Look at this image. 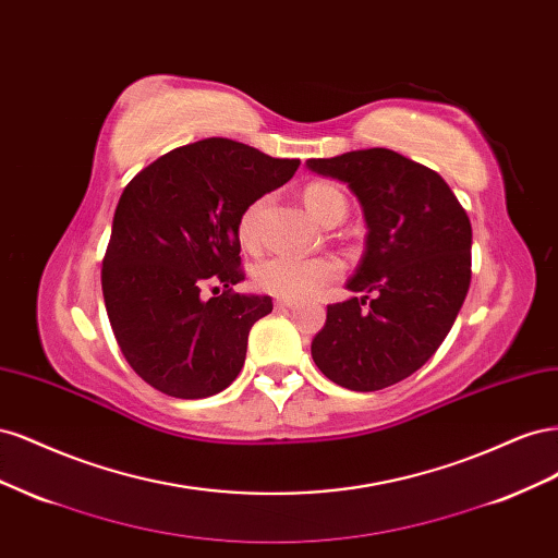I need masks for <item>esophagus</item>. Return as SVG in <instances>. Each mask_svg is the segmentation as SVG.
I'll return each instance as SVG.
<instances>
[{"instance_id":"esophagus-1","label":"esophagus","mask_w":558,"mask_h":558,"mask_svg":"<svg viewBox=\"0 0 558 558\" xmlns=\"http://www.w3.org/2000/svg\"><path fill=\"white\" fill-rule=\"evenodd\" d=\"M293 305H295V300H286V298H279V300L275 302L277 310H291Z\"/></svg>"}]
</instances>
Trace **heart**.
I'll return each mask as SVG.
<instances>
[{"label":"heart","instance_id":"1","mask_svg":"<svg viewBox=\"0 0 558 558\" xmlns=\"http://www.w3.org/2000/svg\"><path fill=\"white\" fill-rule=\"evenodd\" d=\"M302 199H305V207L318 226H324L337 209L347 211L344 195L328 183L307 185L305 193H302ZM263 207L265 199H256L244 209L240 218V240L248 248L258 244V221ZM337 275H340V263L328 256H272L253 269V281H256L260 291L275 298L305 300L316 295L320 289H326Z\"/></svg>","mask_w":558,"mask_h":558}]
</instances>
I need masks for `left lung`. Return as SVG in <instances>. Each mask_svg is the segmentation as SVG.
<instances>
[{"label": "left lung", "instance_id": "8db88e82", "mask_svg": "<svg viewBox=\"0 0 558 558\" xmlns=\"http://www.w3.org/2000/svg\"><path fill=\"white\" fill-rule=\"evenodd\" d=\"M307 170L347 183L367 238L347 281L361 300L328 305L312 359L349 391L410 377L445 342L470 289L472 228L447 181L388 148L312 158ZM373 294L369 308L362 305Z\"/></svg>", "mask_w": 558, "mask_h": 558}]
</instances>
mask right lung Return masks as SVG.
Instances as JSON below:
<instances>
[{
	"mask_svg": "<svg viewBox=\"0 0 558 558\" xmlns=\"http://www.w3.org/2000/svg\"><path fill=\"white\" fill-rule=\"evenodd\" d=\"M298 167L209 137L170 150L128 183L113 214L102 293L123 356L160 393L207 398L240 375L251 326L272 312L269 295L232 293L244 281L240 218ZM205 284L225 293L205 301Z\"/></svg>",
	"mask_w": 558,
	"mask_h": 558,
	"instance_id": "obj_1",
	"label": "right lung"
}]
</instances>
